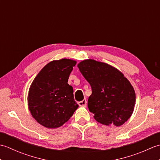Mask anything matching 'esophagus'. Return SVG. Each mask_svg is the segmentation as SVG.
I'll return each instance as SVG.
<instances>
[{"label": "esophagus", "mask_w": 160, "mask_h": 160, "mask_svg": "<svg viewBox=\"0 0 160 160\" xmlns=\"http://www.w3.org/2000/svg\"><path fill=\"white\" fill-rule=\"evenodd\" d=\"M78 104L80 107H87V100L86 99H84L83 100L78 102Z\"/></svg>", "instance_id": "obj_1"}]
</instances>
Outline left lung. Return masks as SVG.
<instances>
[{
	"label": "left lung",
	"mask_w": 160,
	"mask_h": 160,
	"mask_svg": "<svg viewBox=\"0 0 160 160\" xmlns=\"http://www.w3.org/2000/svg\"><path fill=\"white\" fill-rule=\"evenodd\" d=\"M78 67L92 89L88 108L95 120L107 126L124 124L135 104V91L127 78L110 64L92 59L82 61Z\"/></svg>",
	"instance_id": "left-lung-1"
}]
</instances>
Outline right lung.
<instances>
[{"mask_svg": "<svg viewBox=\"0 0 160 160\" xmlns=\"http://www.w3.org/2000/svg\"><path fill=\"white\" fill-rule=\"evenodd\" d=\"M76 64V61L67 58L53 60L42 68L30 86L29 110L43 127H61L78 108L73 87L67 83Z\"/></svg>", "mask_w": 160, "mask_h": 160, "instance_id": "add662e5", "label": "right lung"}]
</instances>
